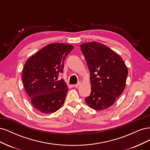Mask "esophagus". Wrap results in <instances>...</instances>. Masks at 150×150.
Here are the masks:
<instances>
[{
    "mask_svg": "<svg viewBox=\"0 0 150 150\" xmlns=\"http://www.w3.org/2000/svg\"><path fill=\"white\" fill-rule=\"evenodd\" d=\"M81 85V83L80 82H79L78 84H75L74 86V87L75 88H78L79 87V86Z\"/></svg>",
    "mask_w": 150,
    "mask_h": 150,
    "instance_id": "1",
    "label": "esophagus"
}]
</instances>
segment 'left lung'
Segmentation results:
<instances>
[{"label":"left lung","instance_id":"8db88e82","mask_svg":"<svg viewBox=\"0 0 150 150\" xmlns=\"http://www.w3.org/2000/svg\"><path fill=\"white\" fill-rule=\"evenodd\" d=\"M80 47L91 84V92L85 101L94 110H105L124 91L128 69L119 54L101 43L91 42Z\"/></svg>","mask_w":150,"mask_h":150}]
</instances>
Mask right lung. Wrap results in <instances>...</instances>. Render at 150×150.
Wrapping results in <instances>:
<instances>
[{
    "label": "right lung",
    "mask_w": 150,
    "mask_h": 150,
    "mask_svg": "<svg viewBox=\"0 0 150 150\" xmlns=\"http://www.w3.org/2000/svg\"><path fill=\"white\" fill-rule=\"evenodd\" d=\"M74 47L64 43L47 45L25 63L22 81L35 108L52 113L64 103L68 87L59 76L63 72L64 61Z\"/></svg>",
    "instance_id": "add662e5"
}]
</instances>
